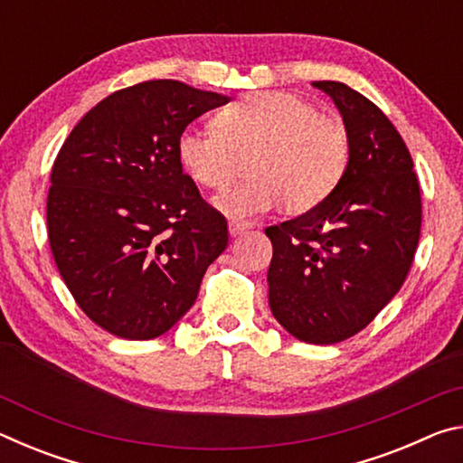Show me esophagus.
<instances>
[{"label":"esophagus","instance_id":"34e87169","mask_svg":"<svg viewBox=\"0 0 463 463\" xmlns=\"http://www.w3.org/2000/svg\"><path fill=\"white\" fill-rule=\"evenodd\" d=\"M247 231H249V224H241V222H231V224H229L231 237H239V234L247 232Z\"/></svg>","mask_w":463,"mask_h":463}]
</instances>
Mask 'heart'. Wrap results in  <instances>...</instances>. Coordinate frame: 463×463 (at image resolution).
<instances>
[{
    "instance_id": "b5f03b06",
    "label": "heart",
    "mask_w": 463,
    "mask_h": 463,
    "mask_svg": "<svg viewBox=\"0 0 463 463\" xmlns=\"http://www.w3.org/2000/svg\"><path fill=\"white\" fill-rule=\"evenodd\" d=\"M253 151V179L226 187L216 213L247 222L279 208L308 213L325 202L349 165V137L339 120L284 91H255L218 112L214 127H187L177 159L195 184L218 190L231 182L239 155Z\"/></svg>"
}]
</instances>
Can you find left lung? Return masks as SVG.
Returning <instances> with one entry per match:
<instances>
[{"label": "left lung", "instance_id": "left-lung-1", "mask_svg": "<svg viewBox=\"0 0 463 463\" xmlns=\"http://www.w3.org/2000/svg\"><path fill=\"white\" fill-rule=\"evenodd\" d=\"M339 109L349 165L317 208L265 229L269 308L304 343L333 345L372 323L404 284L420 234V190L402 137L378 106L315 81Z\"/></svg>", "mask_w": 463, "mask_h": 463}]
</instances>
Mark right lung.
Wrapping results in <instances>:
<instances>
[{
    "label": "right lung",
    "mask_w": 463,
    "mask_h": 463,
    "mask_svg": "<svg viewBox=\"0 0 463 463\" xmlns=\"http://www.w3.org/2000/svg\"><path fill=\"white\" fill-rule=\"evenodd\" d=\"M216 91L145 81L101 99L61 146L46 226L54 263L93 323L120 339L167 333L229 245L222 214L177 159V137Z\"/></svg>",
    "instance_id": "add662e5"
}]
</instances>
